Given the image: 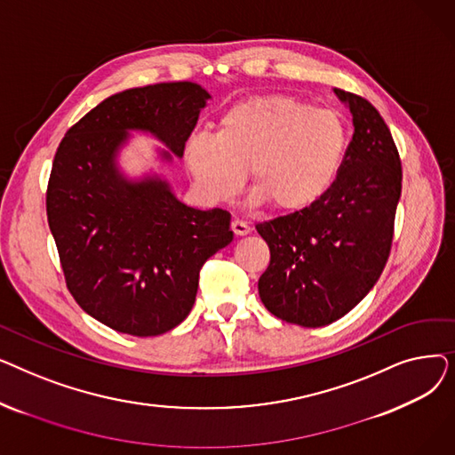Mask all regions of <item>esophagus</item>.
<instances>
[{
  "instance_id": "34e87169",
  "label": "esophagus",
  "mask_w": 455,
  "mask_h": 455,
  "mask_svg": "<svg viewBox=\"0 0 455 455\" xmlns=\"http://www.w3.org/2000/svg\"><path fill=\"white\" fill-rule=\"evenodd\" d=\"M230 227H232V232L235 235H247L251 232V227L245 221H242V220H234Z\"/></svg>"
}]
</instances>
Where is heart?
Returning a JSON list of instances; mask_svg holds the SVG:
<instances>
[{
	"label": "heart",
	"instance_id": "1",
	"mask_svg": "<svg viewBox=\"0 0 455 455\" xmlns=\"http://www.w3.org/2000/svg\"><path fill=\"white\" fill-rule=\"evenodd\" d=\"M348 148L343 117L291 95H261L228 108L218 132L186 141L184 164L199 194L228 203L240 194L247 167L252 203L297 212L317 203L336 182Z\"/></svg>",
	"mask_w": 455,
	"mask_h": 455
}]
</instances>
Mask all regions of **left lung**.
Here are the masks:
<instances>
[{"label":"left lung","mask_w":455,"mask_h":455,"mask_svg":"<svg viewBox=\"0 0 455 455\" xmlns=\"http://www.w3.org/2000/svg\"><path fill=\"white\" fill-rule=\"evenodd\" d=\"M333 92L354 124L336 182L312 206L256 225L271 251L259 299L275 317L306 328L341 319L374 288L402 194V164L384 117L360 95Z\"/></svg>","instance_id":"obj_1"}]
</instances>
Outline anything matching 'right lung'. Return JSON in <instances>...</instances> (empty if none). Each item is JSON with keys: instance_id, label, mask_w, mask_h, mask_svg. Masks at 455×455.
Instances as JSON below:
<instances>
[{"instance_id": "obj_1", "label": "right lung", "mask_w": 455, "mask_h": 455, "mask_svg": "<svg viewBox=\"0 0 455 455\" xmlns=\"http://www.w3.org/2000/svg\"><path fill=\"white\" fill-rule=\"evenodd\" d=\"M210 93L189 81L110 95L62 138L45 194L66 285L88 315L136 338L170 331L191 312L204 261L234 232L223 208L180 203L167 180L127 179L117 153L129 131L182 156ZM160 151L162 160H172Z\"/></svg>"}]
</instances>
